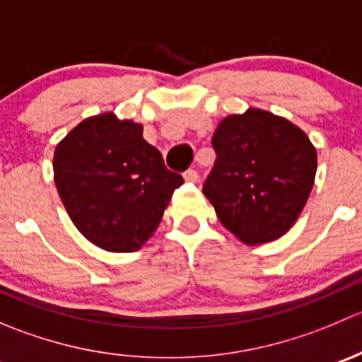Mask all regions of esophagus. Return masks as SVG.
<instances>
[{
  "label": "esophagus",
  "instance_id": "esophagus-1",
  "mask_svg": "<svg viewBox=\"0 0 362 362\" xmlns=\"http://www.w3.org/2000/svg\"><path fill=\"white\" fill-rule=\"evenodd\" d=\"M184 178H185V182H198L199 175L196 170H187V171H184Z\"/></svg>",
  "mask_w": 362,
  "mask_h": 362
}]
</instances>
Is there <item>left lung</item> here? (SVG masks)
Returning <instances> with one entry per match:
<instances>
[{
  "instance_id": "1",
  "label": "left lung",
  "mask_w": 362,
  "mask_h": 362,
  "mask_svg": "<svg viewBox=\"0 0 362 362\" xmlns=\"http://www.w3.org/2000/svg\"><path fill=\"white\" fill-rule=\"evenodd\" d=\"M211 145L217 159L203 192L222 226L249 245L286 235L315 180L310 138L287 119L250 108L226 117Z\"/></svg>"
}]
</instances>
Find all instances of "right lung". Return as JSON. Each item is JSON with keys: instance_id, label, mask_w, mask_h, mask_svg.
<instances>
[{"instance_id": "add662e5", "label": "right lung", "mask_w": 362, "mask_h": 362, "mask_svg": "<svg viewBox=\"0 0 362 362\" xmlns=\"http://www.w3.org/2000/svg\"><path fill=\"white\" fill-rule=\"evenodd\" d=\"M141 133V124L101 113L73 127L54 152V180L69 218L108 252L140 249L184 184Z\"/></svg>"}]
</instances>
